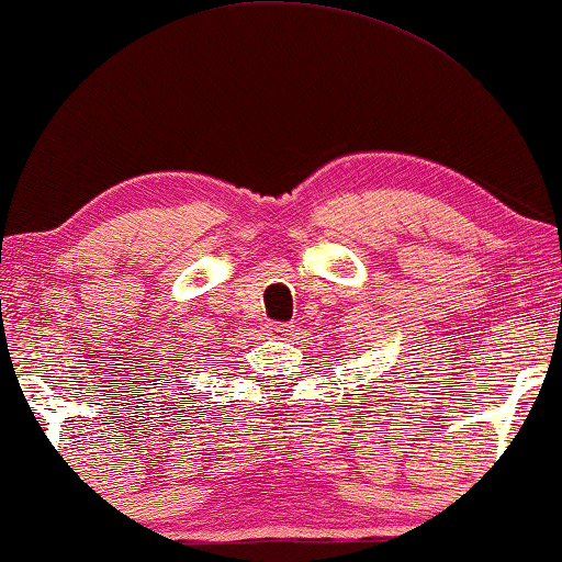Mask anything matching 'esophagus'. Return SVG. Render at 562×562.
<instances>
[{
  "mask_svg": "<svg viewBox=\"0 0 562 562\" xmlns=\"http://www.w3.org/2000/svg\"><path fill=\"white\" fill-rule=\"evenodd\" d=\"M294 329V325H288V322H270L268 325V335L272 339H284Z\"/></svg>",
  "mask_w": 562,
  "mask_h": 562,
  "instance_id": "34e87169",
  "label": "esophagus"
}]
</instances>
